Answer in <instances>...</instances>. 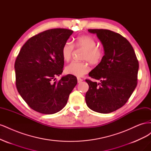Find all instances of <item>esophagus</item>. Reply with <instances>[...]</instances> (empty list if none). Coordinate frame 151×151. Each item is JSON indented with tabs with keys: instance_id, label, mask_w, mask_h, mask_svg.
<instances>
[{
	"instance_id": "1",
	"label": "esophagus",
	"mask_w": 151,
	"mask_h": 151,
	"mask_svg": "<svg viewBox=\"0 0 151 151\" xmlns=\"http://www.w3.org/2000/svg\"><path fill=\"white\" fill-rule=\"evenodd\" d=\"M82 81H83V79L79 78V77H77V82H78V83H81Z\"/></svg>"
}]
</instances>
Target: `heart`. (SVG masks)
Masks as SVG:
<instances>
[{
  "label": "heart",
  "mask_w": 151,
  "mask_h": 151,
  "mask_svg": "<svg viewBox=\"0 0 151 151\" xmlns=\"http://www.w3.org/2000/svg\"><path fill=\"white\" fill-rule=\"evenodd\" d=\"M74 46L84 50L82 59L88 61L91 64L96 65L101 62L104 56V51L97 46V42L92 36L83 35L77 37L74 45L70 42H65L61 50V55L63 60L68 62L70 60ZM65 72L68 74L77 77L83 76L89 70V67L86 62L74 61L65 67Z\"/></svg>",
  "instance_id": "1"
}]
</instances>
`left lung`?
<instances>
[{
  "label": "left lung",
  "mask_w": 151,
  "mask_h": 151,
  "mask_svg": "<svg viewBox=\"0 0 151 151\" xmlns=\"http://www.w3.org/2000/svg\"><path fill=\"white\" fill-rule=\"evenodd\" d=\"M96 34L104 51L103 60L89 73L86 79L89 89L86 102L92 110L101 113H111L124 105L137 84L139 62L130 42L121 35L103 29H90Z\"/></svg>",
  "instance_id": "left-lung-1"
}]
</instances>
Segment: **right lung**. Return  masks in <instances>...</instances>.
Segmentation results:
<instances>
[{"instance_id":"right-lung-1","label":"right lung","mask_w":151,"mask_h":151,"mask_svg":"<svg viewBox=\"0 0 151 151\" xmlns=\"http://www.w3.org/2000/svg\"><path fill=\"white\" fill-rule=\"evenodd\" d=\"M72 33L62 28L43 31L27 41L18 54L14 64L16 88L36 111L50 115L60 111L77 83L71 74L55 81L63 72L62 46Z\"/></svg>"}]
</instances>
